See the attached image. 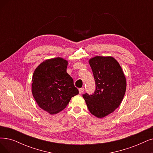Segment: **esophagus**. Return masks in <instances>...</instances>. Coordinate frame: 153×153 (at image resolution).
<instances>
[{
	"label": "esophagus",
	"instance_id": "obj_1",
	"mask_svg": "<svg viewBox=\"0 0 153 153\" xmlns=\"http://www.w3.org/2000/svg\"><path fill=\"white\" fill-rule=\"evenodd\" d=\"M84 90H85V89H84V88H79V93H80V94H82L83 91H84Z\"/></svg>",
	"mask_w": 153,
	"mask_h": 153
}]
</instances>
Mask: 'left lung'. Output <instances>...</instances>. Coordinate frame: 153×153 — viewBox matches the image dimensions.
<instances>
[{"instance_id":"left-lung-1","label":"left lung","mask_w":153,"mask_h":153,"mask_svg":"<svg viewBox=\"0 0 153 153\" xmlns=\"http://www.w3.org/2000/svg\"><path fill=\"white\" fill-rule=\"evenodd\" d=\"M89 64L96 87L94 94L86 93L83 97L90 113L102 118L120 105L126 93V77L119 63L111 56H95Z\"/></svg>"}]
</instances>
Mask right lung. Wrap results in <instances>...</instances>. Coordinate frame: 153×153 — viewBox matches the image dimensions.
Here are the masks:
<instances>
[{
  "label": "right lung",
  "mask_w": 153,
  "mask_h": 153,
  "mask_svg": "<svg viewBox=\"0 0 153 153\" xmlns=\"http://www.w3.org/2000/svg\"><path fill=\"white\" fill-rule=\"evenodd\" d=\"M67 65L68 62L62 58L47 59L33 73V95L39 107L50 114L63 111L79 93L66 72Z\"/></svg>",
  "instance_id": "right-lung-1"
}]
</instances>
